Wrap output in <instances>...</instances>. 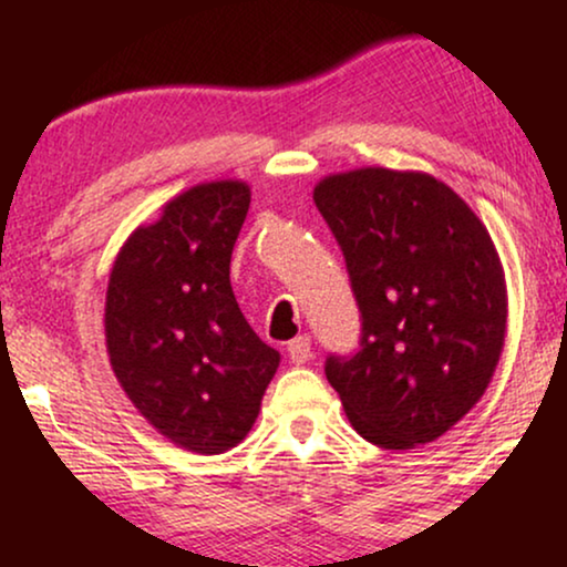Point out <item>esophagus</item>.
I'll list each match as a JSON object with an SVG mask.
<instances>
[{
	"label": "esophagus",
	"instance_id": "esophagus-1",
	"mask_svg": "<svg viewBox=\"0 0 567 567\" xmlns=\"http://www.w3.org/2000/svg\"><path fill=\"white\" fill-rule=\"evenodd\" d=\"M288 357L292 365H306L311 357V338L309 336H298L288 343Z\"/></svg>",
	"mask_w": 567,
	"mask_h": 567
}]
</instances>
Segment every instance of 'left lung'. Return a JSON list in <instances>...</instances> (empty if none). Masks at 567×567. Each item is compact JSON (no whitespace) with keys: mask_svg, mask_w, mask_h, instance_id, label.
<instances>
[{"mask_svg":"<svg viewBox=\"0 0 567 567\" xmlns=\"http://www.w3.org/2000/svg\"><path fill=\"white\" fill-rule=\"evenodd\" d=\"M315 205L362 315L360 351L324 365L351 426L386 451L442 437L477 405L504 351L506 279L491 234L421 171L324 175Z\"/></svg>","mask_w":567,"mask_h":567,"instance_id":"1","label":"left lung"}]
</instances>
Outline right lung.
Segmentation results:
<instances>
[{
	"label": "right lung",
	"mask_w": 567,
	"mask_h": 567,
	"mask_svg": "<svg viewBox=\"0 0 567 567\" xmlns=\"http://www.w3.org/2000/svg\"><path fill=\"white\" fill-rule=\"evenodd\" d=\"M247 207L245 181L186 188L130 234L109 275L103 328L116 381L162 437L205 455L247 437L279 368L231 290Z\"/></svg>",
	"instance_id": "right-lung-1"
}]
</instances>
